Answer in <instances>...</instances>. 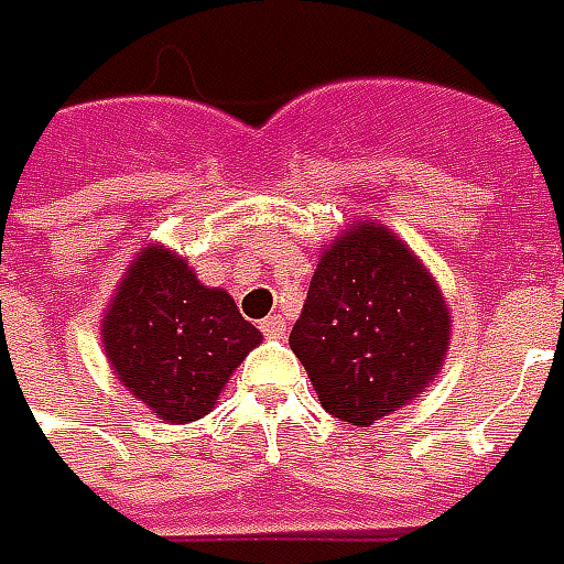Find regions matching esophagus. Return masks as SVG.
Instances as JSON below:
<instances>
[{
  "label": "esophagus",
  "instance_id": "1",
  "mask_svg": "<svg viewBox=\"0 0 564 564\" xmlns=\"http://www.w3.org/2000/svg\"><path fill=\"white\" fill-rule=\"evenodd\" d=\"M261 330L267 337H282L285 334V318L282 315H267L261 322Z\"/></svg>",
  "mask_w": 564,
  "mask_h": 564
}]
</instances>
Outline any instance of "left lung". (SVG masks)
<instances>
[{"label": "left lung", "instance_id": "obj_1", "mask_svg": "<svg viewBox=\"0 0 564 564\" xmlns=\"http://www.w3.org/2000/svg\"><path fill=\"white\" fill-rule=\"evenodd\" d=\"M449 327L425 263L382 225L358 221L322 251L289 343L327 413L367 429L441 373Z\"/></svg>", "mask_w": 564, "mask_h": 564}]
</instances>
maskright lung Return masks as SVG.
<instances>
[{
    "mask_svg": "<svg viewBox=\"0 0 564 564\" xmlns=\"http://www.w3.org/2000/svg\"><path fill=\"white\" fill-rule=\"evenodd\" d=\"M111 373L170 425L209 413L261 330L234 297L206 289L175 251L145 246L102 318Z\"/></svg>",
    "mask_w": 564,
    "mask_h": 564,
    "instance_id": "1",
    "label": "right lung"
}]
</instances>
